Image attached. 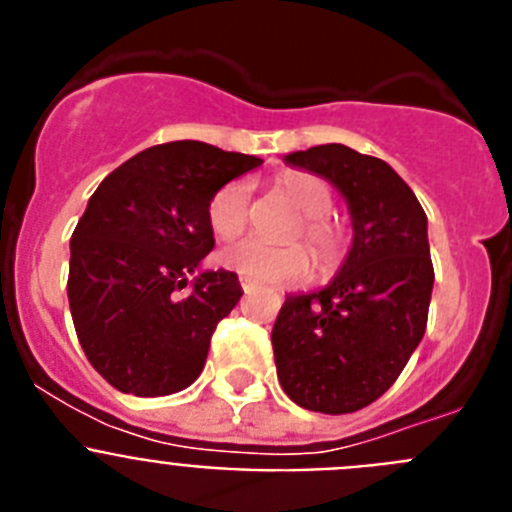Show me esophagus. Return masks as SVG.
<instances>
[{
  "label": "esophagus",
  "mask_w": 512,
  "mask_h": 512,
  "mask_svg": "<svg viewBox=\"0 0 512 512\" xmlns=\"http://www.w3.org/2000/svg\"><path fill=\"white\" fill-rule=\"evenodd\" d=\"M241 289H243V292H251V289H256V282H251V279L241 277Z\"/></svg>",
  "instance_id": "1"
}]
</instances>
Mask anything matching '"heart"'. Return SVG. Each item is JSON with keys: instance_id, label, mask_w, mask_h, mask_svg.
<instances>
[{"instance_id": "b5f03b06", "label": "heart", "mask_w": 512, "mask_h": 512, "mask_svg": "<svg viewBox=\"0 0 512 512\" xmlns=\"http://www.w3.org/2000/svg\"><path fill=\"white\" fill-rule=\"evenodd\" d=\"M279 189L302 212V225L295 230V241L305 238L315 264L323 274L336 271L346 261L348 233L330 217L333 194L323 179L312 174L282 176ZM251 220V187L243 179L223 184L207 205V223L217 241H235ZM228 269L241 277L264 284H295L310 271V253L305 246H264L259 241H241L220 253Z\"/></svg>"}]
</instances>
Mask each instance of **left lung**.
I'll return each mask as SVG.
<instances>
[{
	"mask_svg": "<svg viewBox=\"0 0 512 512\" xmlns=\"http://www.w3.org/2000/svg\"><path fill=\"white\" fill-rule=\"evenodd\" d=\"M346 197L354 246L336 279L284 300L271 330L289 400L325 415L356 413L390 390L428 323L433 264L428 220L382 158L341 143L289 153Z\"/></svg>",
	"mask_w": 512,
	"mask_h": 512,
	"instance_id": "8db88e82",
	"label": "left lung"
}]
</instances>
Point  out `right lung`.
I'll use <instances>...</instances> for the list:
<instances>
[{"mask_svg": "<svg viewBox=\"0 0 512 512\" xmlns=\"http://www.w3.org/2000/svg\"><path fill=\"white\" fill-rule=\"evenodd\" d=\"M261 158L174 140L117 166L71 235L69 307L89 364L115 390L179 392L200 377L217 323L243 289L233 271H202L215 246L207 205Z\"/></svg>", "mask_w": 512, "mask_h": 512, "instance_id": "obj_1", "label": "right lung"}]
</instances>
